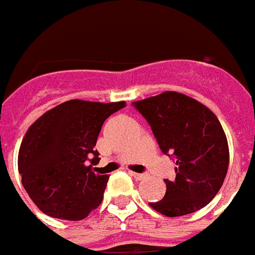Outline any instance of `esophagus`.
<instances>
[{
    "label": "esophagus",
    "mask_w": 255,
    "mask_h": 255,
    "mask_svg": "<svg viewBox=\"0 0 255 255\" xmlns=\"http://www.w3.org/2000/svg\"><path fill=\"white\" fill-rule=\"evenodd\" d=\"M129 174L131 175L134 179H137V180H142V179L146 178V175L144 174H138V172H133V171H129Z\"/></svg>",
    "instance_id": "1"
}]
</instances>
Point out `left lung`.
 I'll return each instance as SVG.
<instances>
[{
    "mask_svg": "<svg viewBox=\"0 0 255 255\" xmlns=\"http://www.w3.org/2000/svg\"><path fill=\"white\" fill-rule=\"evenodd\" d=\"M133 105L151 126L160 150L176 160L175 179H164L166 195L150 207L167 217L204 208L221 188L229 166L219 118L197 100L171 91Z\"/></svg>",
    "mask_w": 255,
    "mask_h": 255,
    "instance_id": "obj_1",
    "label": "left lung"
}]
</instances>
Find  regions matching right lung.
Segmentation results:
<instances>
[{
	"label": "right lung",
	"instance_id": "obj_1",
	"mask_svg": "<svg viewBox=\"0 0 255 255\" xmlns=\"http://www.w3.org/2000/svg\"><path fill=\"white\" fill-rule=\"evenodd\" d=\"M120 103L70 100L40 116L24 134L18 154L22 185L34 204L60 220L85 219L101 204L109 175L93 170L104 121Z\"/></svg>",
	"mask_w": 255,
	"mask_h": 255
}]
</instances>
